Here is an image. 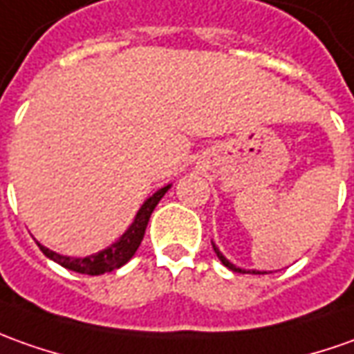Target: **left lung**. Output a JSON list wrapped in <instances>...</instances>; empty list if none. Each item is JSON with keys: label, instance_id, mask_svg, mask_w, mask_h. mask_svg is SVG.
Here are the masks:
<instances>
[{"label": "left lung", "instance_id": "obj_1", "mask_svg": "<svg viewBox=\"0 0 354 354\" xmlns=\"http://www.w3.org/2000/svg\"><path fill=\"white\" fill-rule=\"evenodd\" d=\"M211 244H213V250H215V254H217V258L221 259V263L225 266V268H228L230 271H234V273H252V275H266V273H271V271H259V269H242V268H238V266H234L232 261H228L225 256H223V252L218 250L217 244L211 240Z\"/></svg>", "mask_w": 354, "mask_h": 354}]
</instances>
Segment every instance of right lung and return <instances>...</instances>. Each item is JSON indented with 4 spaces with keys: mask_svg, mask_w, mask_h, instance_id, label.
I'll list each match as a JSON object with an SVG mask.
<instances>
[{
    "mask_svg": "<svg viewBox=\"0 0 354 354\" xmlns=\"http://www.w3.org/2000/svg\"><path fill=\"white\" fill-rule=\"evenodd\" d=\"M170 186L172 184H167L165 187L157 189L151 197H147L145 201H143V205L137 211L133 223L127 227L126 232L118 238L116 242H112L110 246L100 250V252H96V254H91V256H85V258H71V256H64V254H57L54 250L42 246L40 242H36V244L42 250V254H44L46 258L54 259L62 268L69 269V271H75V273H83V275H102V273H110L114 269H120L122 266H126L129 259L133 258V254H136L137 248L141 244V240L145 236V228L149 218H151V213L155 211L158 201L170 189Z\"/></svg>",
    "mask_w": 354,
    "mask_h": 354,
    "instance_id": "add662e5",
    "label": "right lung"
}]
</instances>
